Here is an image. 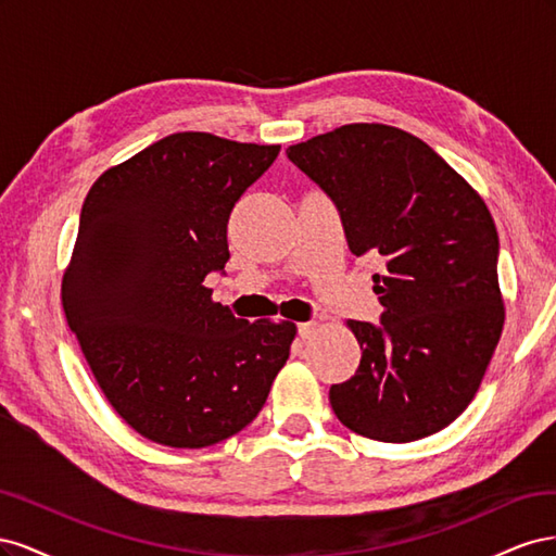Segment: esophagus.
<instances>
[{"label":"esophagus","mask_w":556,"mask_h":556,"mask_svg":"<svg viewBox=\"0 0 556 556\" xmlns=\"http://www.w3.org/2000/svg\"><path fill=\"white\" fill-rule=\"evenodd\" d=\"M317 331H319V323H304V325H299V339H301V341H311Z\"/></svg>","instance_id":"esophagus-1"}]
</instances>
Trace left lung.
Masks as SVG:
<instances>
[{
	"mask_svg": "<svg viewBox=\"0 0 556 556\" xmlns=\"http://www.w3.org/2000/svg\"><path fill=\"white\" fill-rule=\"evenodd\" d=\"M341 211L355 255L382 257L380 327L348 319L357 374L331 384L341 422L410 443L457 419L498 345V233L482 197L431 146L399 127L352 123L288 148Z\"/></svg>",
	"mask_w": 556,
	"mask_h": 556,
	"instance_id": "8db88e82",
	"label": "left lung"
}]
</instances>
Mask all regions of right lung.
Wrapping results in <instances>:
<instances>
[{"mask_svg": "<svg viewBox=\"0 0 556 556\" xmlns=\"http://www.w3.org/2000/svg\"><path fill=\"white\" fill-rule=\"evenodd\" d=\"M280 146L178 131L111 166L83 201L62 306L106 401L143 439L208 447L257 417L296 325L233 317L204 280L229 213Z\"/></svg>", "mask_w": 556, "mask_h": 556, "instance_id": "add662e5", "label": "right lung"}]
</instances>
